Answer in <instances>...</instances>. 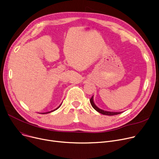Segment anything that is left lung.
Listing matches in <instances>:
<instances>
[{"mask_svg": "<svg viewBox=\"0 0 159 159\" xmlns=\"http://www.w3.org/2000/svg\"><path fill=\"white\" fill-rule=\"evenodd\" d=\"M90 104L92 105V107L94 108L97 111H98L99 113L102 114L103 115H107V116H115V115H117V114H120L122 113V111H106L104 110H102L101 108H99V107H98L95 102L94 101V96H93L91 99H90Z\"/></svg>", "mask_w": 159, "mask_h": 159, "instance_id": "left-lung-1", "label": "left lung"}]
</instances>
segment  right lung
Segmentation results:
<instances>
[{
  "label": "right lung",
  "instance_id": "1",
  "mask_svg": "<svg viewBox=\"0 0 159 159\" xmlns=\"http://www.w3.org/2000/svg\"><path fill=\"white\" fill-rule=\"evenodd\" d=\"M61 104H62V102L61 103L57 108L56 109H54V110H51V111H48V112H45V113H42V114H49V113H51V112H52V111H55V110H57L58 108H59L60 107H61Z\"/></svg>",
  "mask_w": 159,
  "mask_h": 159
}]
</instances>
